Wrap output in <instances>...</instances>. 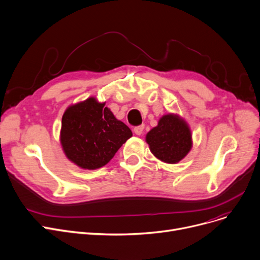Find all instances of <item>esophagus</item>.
Here are the masks:
<instances>
[{
    "instance_id": "34e87169",
    "label": "esophagus",
    "mask_w": 260,
    "mask_h": 260,
    "mask_svg": "<svg viewBox=\"0 0 260 260\" xmlns=\"http://www.w3.org/2000/svg\"><path fill=\"white\" fill-rule=\"evenodd\" d=\"M143 131H144V126H143V125L137 126V127L134 128V133H135L136 135H141V134L143 133Z\"/></svg>"
}]
</instances>
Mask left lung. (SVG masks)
I'll return each instance as SVG.
<instances>
[{"mask_svg": "<svg viewBox=\"0 0 260 260\" xmlns=\"http://www.w3.org/2000/svg\"><path fill=\"white\" fill-rule=\"evenodd\" d=\"M146 142L155 157L167 164H176L190 152L192 135L184 119L176 114H167L147 133Z\"/></svg>", "mask_w": 260, "mask_h": 260, "instance_id": "1", "label": "left lung"}]
</instances>
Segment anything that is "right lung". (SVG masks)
<instances>
[{
  "instance_id": "obj_1",
  "label": "right lung",
  "mask_w": 260,
  "mask_h": 260,
  "mask_svg": "<svg viewBox=\"0 0 260 260\" xmlns=\"http://www.w3.org/2000/svg\"><path fill=\"white\" fill-rule=\"evenodd\" d=\"M131 136L130 128L95 98L68 107L62 118L60 144L68 159L82 169L108 164Z\"/></svg>"
}]
</instances>
